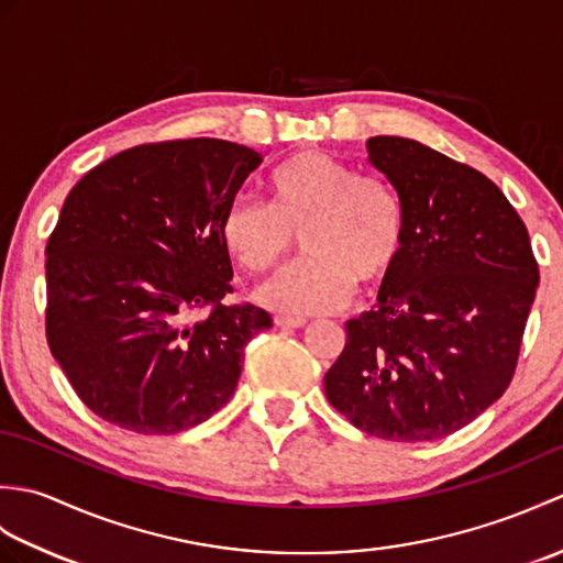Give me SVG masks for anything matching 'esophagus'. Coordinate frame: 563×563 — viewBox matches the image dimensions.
<instances>
[{"mask_svg":"<svg viewBox=\"0 0 563 563\" xmlns=\"http://www.w3.org/2000/svg\"><path fill=\"white\" fill-rule=\"evenodd\" d=\"M273 321H275V327H280V329H300L307 324L302 317H288V314H275Z\"/></svg>","mask_w":563,"mask_h":563,"instance_id":"esophagus-1","label":"esophagus"}]
</instances>
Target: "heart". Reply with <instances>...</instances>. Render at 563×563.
Segmentation results:
<instances>
[{
  "label": "heart",
  "instance_id": "heart-1",
  "mask_svg": "<svg viewBox=\"0 0 563 563\" xmlns=\"http://www.w3.org/2000/svg\"><path fill=\"white\" fill-rule=\"evenodd\" d=\"M266 186L271 206L236 196L220 220L224 251L254 273L280 268L302 234L309 258L263 285V305L292 317L327 314L351 300L355 283L375 288L389 278L404 244V208L385 178L307 150L275 166Z\"/></svg>",
  "mask_w": 563,
  "mask_h": 563
}]
</instances>
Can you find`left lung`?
Returning a JSON list of instances; mask_svg holds the SVG:
<instances>
[{
  "label": "left lung",
  "mask_w": 563,
  "mask_h": 563,
  "mask_svg": "<svg viewBox=\"0 0 563 563\" xmlns=\"http://www.w3.org/2000/svg\"><path fill=\"white\" fill-rule=\"evenodd\" d=\"M367 152L399 194L404 244L377 305L345 324L327 399L367 435L438 440L508 389L540 268L492 178L406 137Z\"/></svg>",
  "instance_id": "left-lung-1"
}]
</instances>
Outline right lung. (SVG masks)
Listing matches in <instances>:
<instances>
[{
  "instance_id": "obj_1",
  "label": "right lung",
  "mask_w": 563,
  "mask_h": 563,
  "mask_svg": "<svg viewBox=\"0 0 563 563\" xmlns=\"http://www.w3.org/2000/svg\"><path fill=\"white\" fill-rule=\"evenodd\" d=\"M263 157L214 137L130 147L69 190L45 246V336L103 421L174 435L230 401L266 309L227 305L224 208Z\"/></svg>"
}]
</instances>
